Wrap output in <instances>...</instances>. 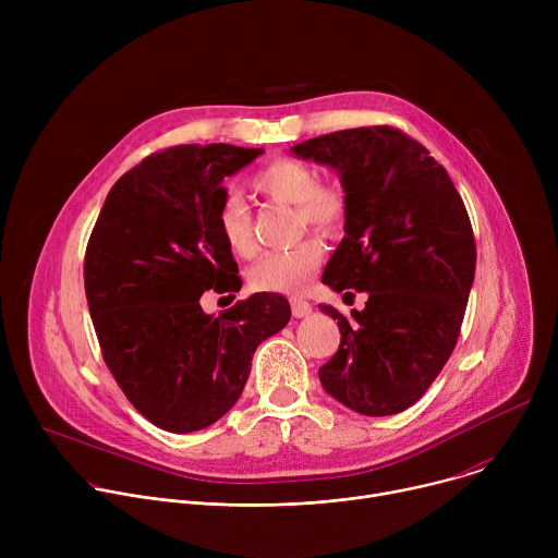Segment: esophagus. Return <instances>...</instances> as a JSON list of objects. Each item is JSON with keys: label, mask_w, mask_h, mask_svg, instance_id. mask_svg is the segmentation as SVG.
I'll return each instance as SVG.
<instances>
[{"label": "esophagus", "mask_w": 558, "mask_h": 558, "mask_svg": "<svg viewBox=\"0 0 558 558\" xmlns=\"http://www.w3.org/2000/svg\"><path fill=\"white\" fill-rule=\"evenodd\" d=\"M313 311V304L311 302H306V300H291V313H293V317H304V315H308Z\"/></svg>", "instance_id": "34e87169"}]
</instances>
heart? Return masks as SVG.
<instances>
[{
  "label": "heart",
  "mask_w": 558,
  "mask_h": 558,
  "mask_svg": "<svg viewBox=\"0 0 558 558\" xmlns=\"http://www.w3.org/2000/svg\"><path fill=\"white\" fill-rule=\"evenodd\" d=\"M252 185L263 196L295 205L298 225L315 231H336L347 214L344 194L333 185L317 183L311 166L293 158H280L254 174ZM218 229L227 250L235 256L250 258L256 252L252 216L245 201L238 194H227L218 207ZM323 260V247L313 238L260 256L247 271L252 289L265 293H302Z\"/></svg>",
  "instance_id": "b5f03b06"
}]
</instances>
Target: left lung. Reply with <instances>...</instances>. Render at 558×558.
Segmentation results:
<instances>
[{
	"mask_svg": "<svg viewBox=\"0 0 558 558\" xmlns=\"http://www.w3.org/2000/svg\"><path fill=\"white\" fill-rule=\"evenodd\" d=\"M291 151L336 170L344 190L347 235L323 282L368 295L353 320L320 304L342 340L317 375L360 415L402 413L435 381L461 331L476 265L465 205L428 149L388 125L315 136Z\"/></svg>",
	"mask_w": 558,
	"mask_h": 558,
	"instance_id": "obj_1",
	"label": "left lung"
}]
</instances>
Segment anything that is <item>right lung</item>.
Wrapping results in <instances>:
<instances>
[{
  "mask_svg": "<svg viewBox=\"0 0 558 558\" xmlns=\"http://www.w3.org/2000/svg\"><path fill=\"white\" fill-rule=\"evenodd\" d=\"M263 147L174 145L125 172L90 233L84 280L104 360L154 426L194 433L241 397L263 340L284 329L287 298L254 293L218 317L201 295L241 291L218 229L222 181Z\"/></svg>",
  "mask_w": 558,
  "mask_h": 558,
  "instance_id": "right-lung-1",
  "label": "right lung"
}]
</instances>
